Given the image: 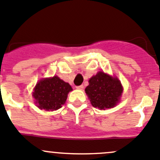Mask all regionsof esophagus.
<instances>
[{
  "instance_id": "34e87169",
  "label": "esophagus",
  "mask_w": 160,
  "mask_h": 160,
  "mask_svg": "<svg viewBox=\"0 0 160 160\" xmlns=\"http://www.w3.org/2000/svg\"><path fill=\"white\" fill-rule=\"evenodd\" d=\"M76 88H77V89H79V90H83V85H80V86H77V87H76Z\"/></svg>"
}]
</instances>
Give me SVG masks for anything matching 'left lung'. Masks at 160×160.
Returning a JSON list of instances; mask_svg holds the SVG:
<instances>
[{"instance_id": "1", "label": "left lung", "mask_w": 160, "mask_h": 160, "mask_svg": "<svg viewBox=\"0 0 160 160\" xmlns=\"http://www.w3.org/2000/svg\"><path fill=\"white\" fill-rule=\"evenodd\" d=\"M91 105L99 109L112 108L119 102L123 92L121 83L116 77L98 72L89 80L85 89Z\"/></svg>"}]
</instances>
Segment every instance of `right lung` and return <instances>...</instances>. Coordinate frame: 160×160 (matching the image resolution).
Listing matches in <instances>:
<instances>
[{
	"label": "right lung",
	"mask_w": 160,
	"mask_h": 160,
	"mask_svg": "<svg viewBox=\"0 0 160 160\" xmlns=\"http://www.w3.org/2000/svg\"><path fill=\"white\" fill-rule=\"evenodd\" d=\"M72 90L69 83L55 76L52 78L40 80L34 88L32 96L39 108L53 111L61 108Z\"/></svg>",
	"instance_id": "obj_1"
}]
</instances>
